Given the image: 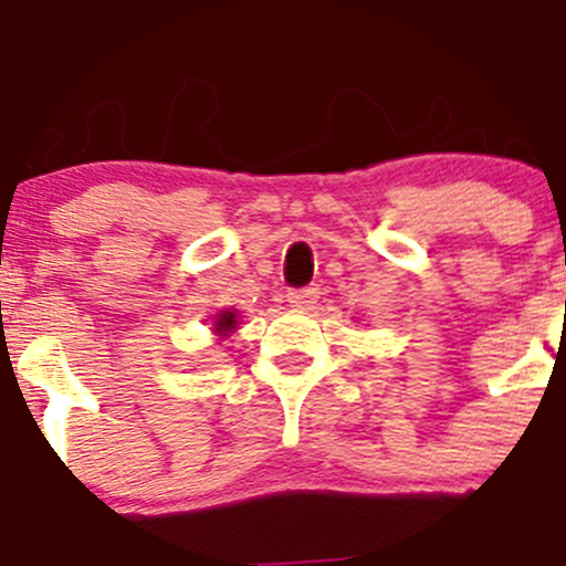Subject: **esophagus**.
<instances>
[{"mask_svg":"<svg viewBox=\"0 0 566 566\" xmlns=\"http://www.w3.org/2000/svg\"><path fill=\"white\" fill-rule=\"evenodd\" d=\"M287 301H290V306H295V310H310V306L317 301V287L290 290Z\"/></svg>","mask_w":566,"mask_h":566,"instance_id":"1","label":"esophagus"}]
</instances>
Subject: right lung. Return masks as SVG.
Wrapping results in <instances>:
<instances>
[{
	"instance_id": "1",
	"label": "right lung",
	"mask_w": 566,
	"mask_h": 566,
	"mask_svg": "<svg viewBox=\"0 0 566 566\" xmlns=\"http://www.w3.org/2000/svg\"><path fill=\"white\" fill-rule=\"evenodd\" d=\"M238 310H218V315H212V334L218 339L232 337V332H238Z\"/></svg>"
}]
</instances>
